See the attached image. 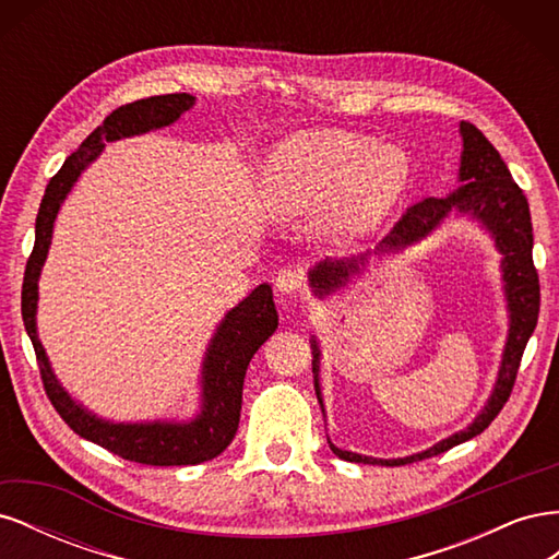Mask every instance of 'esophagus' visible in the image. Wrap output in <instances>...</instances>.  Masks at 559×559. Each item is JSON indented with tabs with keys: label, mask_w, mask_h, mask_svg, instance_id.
<instances>
[{
	"label": "esophagus",
	"mask_w": 559,
	"mask_h": 559,
	"mask_svg": "<svg viewBox=\"0 0 559 559\" xmlns=\"http://www.w3.org/2000/svg\"><path fill=\"white\" fill-rule=\"evenodd\" d=\"M302 270L298 267H286L282 270V273L277 275L275 280V289L282 294V296H298L300 289H302Z\"/></svg>",
	"instance_id": "34e87169"
}]
</instances>
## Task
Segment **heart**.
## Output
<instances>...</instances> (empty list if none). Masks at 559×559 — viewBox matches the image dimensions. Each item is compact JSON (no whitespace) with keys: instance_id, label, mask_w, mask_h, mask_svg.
I'll list each match as a JSON object with an SVG mask.
<instances>
[{"instance_id":"1","label":"heart","mask_w":559,"mask_h":559,"mask_svg":"<svg viewBox=\"0 0 559 559\" xmlns=\"http://www.w3.org/2000/svg\"><path fill=\"white\" fill-rule=\"evenodd\" d=\"M267 181L284 214L331 205L329 233L341 242H357L396 205L408 183V163L399 148L378 146L361 134L314 130L273 151Z\"/></svg>"}]
</instances>
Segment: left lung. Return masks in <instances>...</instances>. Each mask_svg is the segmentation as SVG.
I'll return each mask as SVG.
<instances>
[{
	"label": "left lung",
	"mask_w": 559,
	"mask_h": 559,
	"mask_svg": "<svg viewBox=\"0 0 559 559\" xmlns=\"http://www.w3.org/2000/svg\"><path fill=\"white\" fill-rule=\"evenodd\" d=\"M460 132L464 140L462 151V165H460V181L462 186L448 198H427L419 200L415 205L403 212V216L396 222V226L389 230L378 251H399L413 242H419L443 222V218L452 212V207L462 214H471L473 218L492 233L495 245L501 251V270H503V292L506 300H509V341H506L503 359L499 368V378L495 384L492 396L487 399L485 408L480 415L473 419L464 431H456L454 436L445 438V441L436 443L433 448L403 456V460H373V456H364L357 452H347L335 448L331 441V450L335 456H341L345 462L357 464H384V466H401L413 464L427 456L441 454L454 445H460L468 438L483 433L492 419L501 413V408L509 401L513 384L518 378V368L522 361V352L527 347L530 335L536 329L538 319V306H540V286H538V273L532 259V216L527 198H524L520 186L513 181L509 167L501 160L499 151L489 144L485 134L473 126L462 121ZM364 257L347 259V261H321L310 270V286L317 296H329L331 292L341 289L349 282L352 275H357ZM312 370H314V389L317 399L321 403V389H319V345L312 337Z\"/></svg>",
	"instance_id": "left-lung-1"
}]
</instances>
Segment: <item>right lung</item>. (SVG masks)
I'll list each match as a JSON object with an SVG mask.
<instances>
[{
  "label": "right lung",
  "instance_id": "right-lung-1",
  "mask_svg": "<svg viewBox=\"0 0 559 559\" xmlns=\"http://www.w3.org/2000/svg\"><path fill=\"white\" fill-rule=\"evenodd\" d=\"M195 105V97L189 93L156 95L138 99L111 111L105 123L95 128L74 154L64 160L56 177H50L46 193L41 198L37 214L35 249H32L25 280H23V321L25 331L37 354L41 382L46 396L53 403L58 415L67 421L74 433L97 443L128 462L146 466H186L214 460L222 454L235 438L240 425L242 411V384L247 366L257 349L277 329V310L273 289L261 284L253 289L240 306H235L222 324H218L212 343L202 361V411L193 421L175 425V421H144V425H114L99 419L79 405L50 370L46 352L37 335V300H39V273L46 261V253L53 238V222L67 193L72 191L79 175L86 170L105 142L132 138L148 130H158L175 123L177 118Z\"/></svg>",
  "mask_w": 559,
  "mask_h": 559
}]
</instances>
